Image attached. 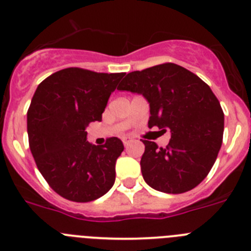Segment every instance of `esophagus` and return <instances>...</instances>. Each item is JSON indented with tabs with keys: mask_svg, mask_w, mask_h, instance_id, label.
Wrapping results in <instances>:
<instances>
[{
	"mask_svg": "<svg viewBox=\"0 0 251 251\" xmlns=\"http://www.w3.org/2000/svg\"><path fill=\"white\" fill-rule=\"evenodd\" d=\"M122 141H123V145L126 146V147H127V146L129 145V143L133 141V139L130 138V137H123V138H122Z\"/></svg>",
	"mask_w": 251,
	"mask_h": 251,
	"instance_id": "obj_1",
	"label": "esophagus"
}]
</instances>
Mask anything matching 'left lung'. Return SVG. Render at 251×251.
<instances>
[{"mask_svg":"<svg viewBox=\"0 0 251 251\" xmlns=\"http://www.w3.org/2000/svg\"><path fill=\"white\" fill-rule=\"evenodd\" d=\"M118 89L143 95L150 103L148 127L171 132L166 148L142 141L141 170L147 185L166 194H183L202 182L224 134V112L210 86L187 69L165 63L129 73Z\"/></svg>","mask_w":251,"mask_h":251,"instance_id":"obj_1","label":"left lung"}]
</instances>
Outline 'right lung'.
<instances>
[{"mask_svg": "<svg viewBox=\"0 0 251 251\" xmlns=\"http://www.w3.org/2000/svg\"><path fill=\"white\" fill-rule=\"evenodd\" d=\"M124 74L66 68L41 81L32 97L27 110L31 153L49 186L66 200L90 202L114 185L123 143L110 137L103 146H93L85 128L101 121Z\"/></svg>", "mask_w": 251, "mask_h": 251, "instance_id": "right-lung-1", "label": "right lung"}]
</instances>
